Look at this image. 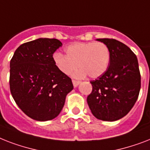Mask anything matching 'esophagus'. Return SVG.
I'll list each match as a JSON object with an SVG mask.
<instances>
[{
	"mask_svg": "<svg viewBox=\"0 0 150 150\" xmlns=\"http://www.w3.org/2000/svg\"><path fill=\"white\" fill-rule=\"evenodd\" d=\"M72 83H73V86H74V87H77V86L79 85V83H80V81H77V80H72Z\"/></svg>",
	"mask_w": 150,
	"mask_h": 150,
	"instance_id": "1",
	"label": "esophagus"
}]
</instances>
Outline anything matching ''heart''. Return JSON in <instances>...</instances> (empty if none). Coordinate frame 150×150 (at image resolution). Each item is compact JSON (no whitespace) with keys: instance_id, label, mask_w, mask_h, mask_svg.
<instances>
[{"instance_id":"1","label":"heart","mask_w":150,"mask_h":150,"mask_svg":"<svg viewBox=\"0 0 150 150\" xmlns=\"http://www.w3.org/2000/svg\"><path fill=\"white\" fill-rule=\"evenodd\" d=\"M65 54L55 53V66L64 75H71L79 67V76L96 79L104 74L110 62V50L103 42H78L65 47Z\"/></svg>"}]
</instances>
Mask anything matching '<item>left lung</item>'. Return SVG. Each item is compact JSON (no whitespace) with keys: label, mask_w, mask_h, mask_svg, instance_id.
<instances>
[{"label":"left lung","mask_w":150,"mask_h":150,"mask_svg":"<svg viewBox=\"0 0 150 150\" xmlns=\"http://www.w3.org/2000/svg\"><path fill=\"white\" fill-rule=\"evenodd\" d=\"M110 50V62L104 74L92 80L87 103L95 117L112 122L127 115L138 98L141 75L136 55L113 38H98Z\"/></svg>","instance_id":"obj_1"}]
</instances>
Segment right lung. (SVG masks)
<instances>
[{
  "label": "right lung",
  "mask_w": 150,
  "mask_h": 150,
  "mask_svg": "<svg viewBox=\"0 0 150 150\" xmlns=\"http://www.w3.org/2000/svg\"><path fill=\"white\" fill-rule=\"evenodd\" d=\"M62 45L55 38L28 41L16 49L10 62L12 97L24 114L37 121L57 117L73 89L71 79L57 69L53 60Z\"/></svg>",
  "instance_id": "right-lung-1"
}]
</instances>
